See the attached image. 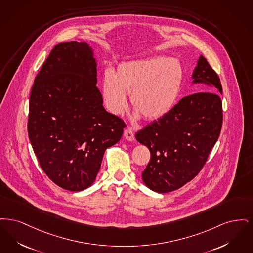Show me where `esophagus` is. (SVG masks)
Instances as JSON below:
<instances>
[{
  "label": "esophagus",
  "mask_w": 253,
  "mask_h": 253,
  "mask_svg": "<svg viewBox=\"0 0 253 253\" xmlns=\"http://www.w3.org/2000/svg\"><path fill=\"white\" fill-rule=\"evenodd\" d=\"M124 136H125V138H126V140H128V141H130V142L134 141V139H135V137H134V132L132 131L131 128H129V127H127V128L125 129Z\"/></svg>",
  "instance_id": "34e87169"
}]
</instances>
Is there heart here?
<instances>
[{"mask_svg":"<svg viewBox=\"0 0 253 253\" xmlns=\"http://www.w3.org/2000/svg\"><path fill=\"white\" fill-rule=\"evenodd\" d=\"M183 68L176 58L157 56L121 63L113 75L106 71L102 94L110 112L120 114L130 94L133 109L146 120L166 115L176 103L183 82Z\"/></svg>","mask_w":253,"mask_h":253,"instance_id":"heart-1","label":"heart"}]
</instances>
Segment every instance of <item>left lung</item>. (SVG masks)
<instances>
[{
  "instance_id": "left-lung-1",
  "label": "left lung",
  "mask_w": 253,
  "mask_h": 253,
  "mask_svg": "<svg viewBox=\"0 0 253 253\" xmlns=\"http://www.w3.org/2000/svg\"><path fill=\"white\" fill-rule=\"evenodd\" d=\"M192 77L194 83L207 85L203 89L209 91L180 99L164 117L135 135L151 154L143 182L158 193L176 190L197 176L219 137L223 122L219 77L200 55Z\"/></svg>"
}]
</instances>
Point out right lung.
<instances>
[{
    "mask_svg": "<svg viewBox=\"0 0 253 253\" xmlns=\"http://www.w3.org/2000/svg\"><path fill=\"white\" fill-rule=\"evenodd\" d=\"M96 73L88 44H57L30 93L27 130L34 152L44 173L68 191L93 183L106 149L126 127L102 106Z\"/></svg>",
    "mask_w": 253,
    "mask_h": 253,
    "instance_id": "1",
    "label": "right lung"
}]
</instances>
